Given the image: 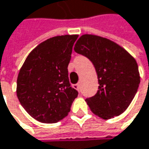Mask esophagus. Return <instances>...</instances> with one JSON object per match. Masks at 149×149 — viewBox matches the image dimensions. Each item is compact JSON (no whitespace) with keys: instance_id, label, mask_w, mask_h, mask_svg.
I'll use <instances>...</instances> for the list:
<instances>
[{"instance_id":"1","label":"esophagus","mask_w":149,"mask_h":149,"mask_svg":"<svg viewBox=\"0 0 149 149\" xmlns=\"http://www.w3.org/2000/svg\"><path fill=\"white\" fill-rule=\"evenodd\" d=\"M73 88H76L77 91H80V90H81V84L79 83V84H75V85H73Z\"/></svg>"}]
</instances>
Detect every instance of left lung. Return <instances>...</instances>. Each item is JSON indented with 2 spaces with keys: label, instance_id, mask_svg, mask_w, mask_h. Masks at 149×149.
<instances>
[{
  "label": "left lung",
  "instance_id": "1",
  "mask_svg": "<svg viewBox=\"0 0 149 149\" xmlns=\"http://www.w3.org/2000/svg\"><path fill=\"white\" fill-rule=\"evenodd\" d=\"M74 50L93 63L97 73L98 91L85 100L92 113L103 119L123 113L140 84L136 60L114 42L95 35H83Z\"/></svg>",
  "mask_w": 149,
  "mask_h": 149
}]
</instances>
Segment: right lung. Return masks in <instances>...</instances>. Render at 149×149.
Wrapping results in <instances>:
<instances>
[{"mask_svg": "<svg viewBox=\"0 0 149 149\" xmlns=\"http://www.w3.org/2000/svg\"><path fill=\"white\" fill-rule=\"evenodd\" d=\"M77 35L49 38L30 53L17 79L22 107L39 122L53 124L71 110L78 92L71 87L68 65Z\"/></svg>", "mask_w": 149, "mask_h": 149, "instance_id": "obj_1", "label": "right lung"}]
</instances>
